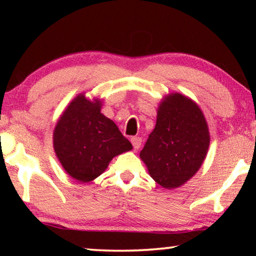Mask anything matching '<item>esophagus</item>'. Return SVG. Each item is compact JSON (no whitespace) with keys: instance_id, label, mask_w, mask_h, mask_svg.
<instances>
[{"instance_id":"34e87169","label":"esophagus","mask_w":256,"mask_h":256,"mask_svg":"<svg viewBox=\"0 0 256 256\" xmlns=\"http://www.w3.org/2000/svg\"><path fill=\"white\" fill-rule=\"evenodd\" d=\"M130 141H132V146H134L135 149H138L142 144V138H140V136H132V138H130Z\"/></svg>"}]
</instances>
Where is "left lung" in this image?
Returning a JSON list of instances; mask_svg holds the SVG:
<instances>
[{"label": "left lung", "mask_w": 256, "mask_h": 256, "mask_svg": "<svg viewBox=\"0 0 256 256\" xmlns=\"http://www.w3.org/2000/svg\"><path fill=\"white\" fill-rule=\"evenodd\" d=\"M208 146V128L200 108L174 93L160 104L155 129L140 157L154 180L166 188H174L197 172Z\"/></svg>", "instance_id": "1"}]
</instances>
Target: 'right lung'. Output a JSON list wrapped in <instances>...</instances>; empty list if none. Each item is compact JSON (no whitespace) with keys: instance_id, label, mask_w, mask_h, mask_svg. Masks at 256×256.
<instances>
[{"instance_id":"add662e5","label":"right lung","mask_w":256,"mask_h":256,"mask_svg":"<svg viewBox=\"0 0 256 256\" xmlns=\"http://www.w3.org/2000/svg\"><path fill=\"white\" fill-rule=\"evenodd\" d=\"M100 102L78 96L59 118L54 132L58 160L70 176L87 183L106 170L114 156L132 149L113 121L100 113Z\"/></svg>"}]
</instances>
